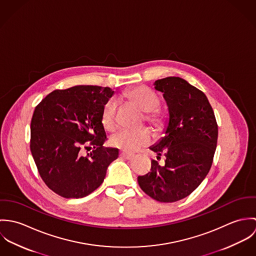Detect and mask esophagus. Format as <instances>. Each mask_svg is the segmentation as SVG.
Masks as SVG:
<instances>
[{
  "label": "esophagus",
  "instance_id": "1",
  "mask_svg": "<svg viewBox=\"0 0 256 256\" xmlns=\"http://www.w3.org/2000/svg\"><path fill=\"white\" fill-rule=\"evenodd\" d=\"M119 156H120V158H125V160H132L134 158V154H129V152H120Z\"/></svg>",
  "mask_w": 256,
  "mask_h": 256
}]
</instances>
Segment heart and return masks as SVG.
I'll return each instance as SVG.
<instances>
[{
	"instance_id": "b5f03b06",
	"label": "heart",
	"mask_w": 256,
	"mask_h": 256,
	"mask_svg": "<svg viewBox=\"0 0 256 256\" xmlns=\"http://www.w3.org/2000/svg\"><path fill=\"white\" fill-rule=\"evenodd\" d=\"M123 98L145 112V119L156 130L164 126V116L156 110L160 104L158 96L146 86H136L123 94ZM117 102L110 100L102 111V123L108 130H113L117 126ZM152 133L148 128L139 130L123 129L110 138V144L124 152H136L148 146L152 141Z\"/></svg>"
}]
</instances>
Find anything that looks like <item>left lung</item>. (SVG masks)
Returning a JSON list of instances; mask_svg holds the SVG:
<instances>
[{"mask_svg":"<svg viewBox=\"0 0 256 256\" xmlns=\"http://www.w3.org/2000/svg\"><path fill=\"white\" fill-rule=\"evenodd\" d=\"M168 110L164 137L150 148L166 156L152 160L150 172L138 176L141 189L158 202L172 203L191 194L208 174L218 140L215 114L204 92L178 76L154 82Z\"/></svg>","mask_w":256,"mask_h":256,"instance_id":"obj_1","label":"left lung"}]
</instances>
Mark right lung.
<instances>
[{
    "instance_id": "right-lung-1",
    "label": "right lung",
    "mask_w": 256,
    "mask_h": 256,
    "mask_svg": "<svg viewBox=\"0 0 256 256\" xmlns=\"http://www.w3.org/2000/svg\"><path fill=\"white\" fill-rule=\"evenodd\" d=\"M110 88L76 86L49 94L32 115L30 150L45 184L64 198H82L104 182L119 150L104 148L102 123ZM94 150L82 156V146Z\"/></svg>"
}]
</instances>
